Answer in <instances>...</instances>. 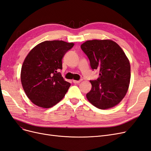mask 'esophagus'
<instances>
[{
	"label": "esophagus",
	"mask_w": 151,
	"mask_h": 151,
	"mask_svg": "<svg viewBox=\"0 0 151 151\" xmlns=\"http://www.w3.org/2000/svg\"><path fill=\"white\" fill-rule=\"evenodd\" d=\"M82 81H83V79H80V80H79V81L73 80V83H74V84H78V83H80L81 82H82Z\"/></svg>",
	"instance_id": "34e87169"
}]
</instances>
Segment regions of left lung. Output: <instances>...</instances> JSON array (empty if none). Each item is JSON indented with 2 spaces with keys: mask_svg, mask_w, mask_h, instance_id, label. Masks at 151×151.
Masks as SVG:
<instances>
[{
  "mask_svg": "<svg viewBox=\"0 0 151 151\" xmlns=\"http://www.w3.org/2000/svg\"><path fill=\"white\" fill-rule=\"evenodd\" d=\"M81 48L88 57L92 69L99 77L91 80L92 88L86 97L98 108L104 109L119 103L127 92L130 80V65L123 50L111 40H89Z\"/></svg>",
  "mask_w": 151,
  "mask_h": 151,
  "instance_id": "8db88e82",
  "label": "left lung"
}]
</instances>
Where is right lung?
<instances>
[{"instance_id":"1","label":"right lung","mask_w":151,"mask_h":151,"mask_svg":"<svg viewBox=\"0 0 151 151\" xmlns=\"http://www.w3.org/2000/svg\"><path fill=\"white\" fill-rule=\"evenodd\" d=\"M74 45L62 40L45 41L27 55L21 68V81L33 103L48 108L65 96L70 83L58 71L62 68V58Z\"/></svg>"}]
</instances>
